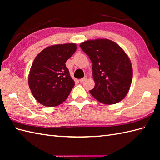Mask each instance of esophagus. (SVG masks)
I'll list each match as a JSON object with an SVG mask.
<instances>
[{"instance_id": "1", "label": "esophagus", "mask_w": 160, "mask_h": 160, "mask_svg": "<svg viewBox=\"0 0 160 160\" xmlns=\"http://www.w3.org/2000/svg\"><path fill=\"white\" fill-rule=\"evenodd\" d=\"M87 79V76H84L83 78H81V79H80V82H84V81H85Z\"/></svg>"}]
</instances>
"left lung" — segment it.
<instances>
[{
  "instance_id": "8db88e82",
  "label": "left lung",
  "mask_w": 160,
  "mask_h": 160,
  "mask_svg": "<svg viewBox=\"0 0 160 160\" xmlns=\"http://www.w3.org/2000/svg\"><path fill=\"white\" fill-rule=\"evenodd\" d=\"M80 47L93 63L95 87L90 93L103 104H116L123 100L132 78L131 60L124 51L108 39L87 40Z\"/></svg>"
}]
</instances>
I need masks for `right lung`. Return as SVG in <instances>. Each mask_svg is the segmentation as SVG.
Instances as JSON below:
<instances>
[{"instance_id":"obj_1","label":"right lung","mask_w":160,"mask_h":160,"mask_svg":"<svg viewBox=\"0 0 160 160\" xmlns=\"http://www.w3.org/2000/svg\"><path fill=\"white\" fill-rule=\"evenodd\" d=\"M74 43L47 47L38 54L30 69L28 82L35 99L45 107H56L69 96L75 82L66 62L76 51Z\"/></svg>"}]
</instances>
